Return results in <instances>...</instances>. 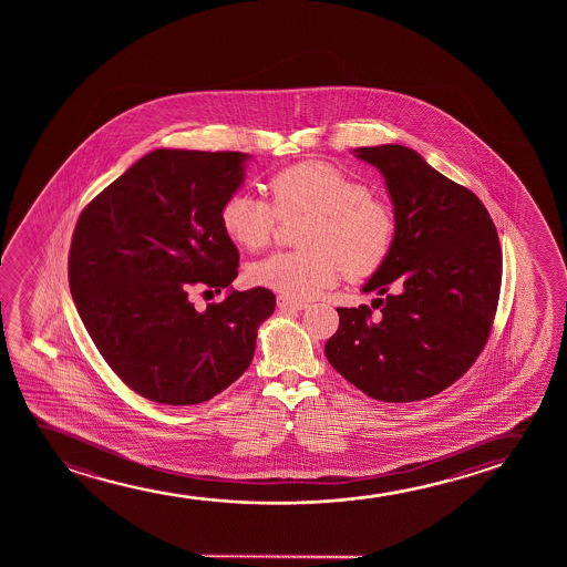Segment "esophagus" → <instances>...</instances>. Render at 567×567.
Listing matches in <instances>:
<instances>
[{"mask_svg":"<svg viewBox=\"0 0 567 567\" xmlns=\"http://www.w3.org/2000/svg\"><path fill=\"white\" fill-rule=\"evenodd\" d=\"M277 306H279L280 311H302L308 308V303L300 302V300H292V298H288V296H277Z\"/></svg>","mask_w":567,"mask_h":567,"instance_id":"1","label":"esophagus"}]
</instances>
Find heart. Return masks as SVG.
Returning a JSON list of instances; mask_svg holds the SVG:
<instances>
[{
	"label": "heart",
	"instance_id": "obj_1",
	"mask_svg": "<svg viewBox=\"0 0 567 567\" xmlns=\"http://www.w3.org/2000/svg\"><path fill=\"white\" fill-rule=\"evenodd\" d=\"M272 203L234 192L220 207V225L240 248L269 244L280 217L311 215L302 251H275L249 267V280L288 298H311L349 277H365L388 257L396 223L388 203L337 166L292 164L269 178Z\"/></svg>",
	"mask_w": 567,
	"mask_h": 567
}]
</instances>
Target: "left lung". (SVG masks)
<instances>
[{
    "instance_id": "1",
    "label": "left lung",
    "mask_w": 567,
    "mask_h": 567,
    "mask_svg": "<svg viewBox=\"0 0 567 567\" xmlns=\"http://www.w3.org/2000/svg\"><path fill=\"white\" fill-rule=\"evenodd\" d=\"M385 179L396 230L365 280L368 306L337 308L329 364L383 403L437 395L488 339L502 285L496 226L481 199L403 145L354 148Z\"/></svg>"
}]
</instances>
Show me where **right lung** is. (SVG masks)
Wrapping results in <instances>:
<instances>
[{
    "label": "right lung",
    "mask_w": 567,
    "mask_h": 567,
    "mask_svg": "<svg viewBox=\"0 0 567 567\" xmlns=\"http://www.w3.org/2000/svg\"><path fill=\"white\" fill-rule=\"evenodd\" d=\"M248 153L156 148L79 217L70 288L96 349L125 385L155 403L209 401L248 370L257 329L275 311L269 288L246 292L220 207L240 189ZM194 284L229 288L197 312Z\"/></svg>",
    "instance_id": "obj_1"
}]
</instances>
